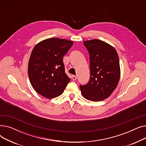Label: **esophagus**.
<instances>
[{
  "instance_id": "1",
  "label": "esophagus",
  "mask_w": 146,
  "mask_h": 146,
  "mask_svg": "<svg viewBox=\"0 0 146 146\" xmlns=\"http://www.w3.org/2000/svg\"><path fill=\"white\" fill-rule=\"evenodd\" d=\"M72 79L73 80H76V79H77V77H76V76H72Z\"/></svg>"
}]
</instances>
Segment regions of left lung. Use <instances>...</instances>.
<instances>
[{"label":"left lung","mask_w":146,"mask_h":146,"mask_svg":"<svg viewBox=\"0 0 146 146\" xmlns=\"http://www.w3.org/2000/svg\"><path fill=\"white\" fill-rule=\"evenodd\" d=\"M89 54L90 78L80 86L83 96L89 101H101L116 89L120 78L118 53L112 45L94 39L83 42Z\"/></svg>","instance_id":"left-lung-1"}]
</instances>
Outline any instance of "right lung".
I'll use <instances>...</instances> for the list:
<instances>
[{"label":"right lung","instance_id":"obj_1","mask_svg":"<svg viewBox=\"0 0 146 146\" xmlns=\"http://www.w3.org/2000/svg\"><path fill=\"white\" fill-rule=\"evenodd\" d=\"M73 44L72 41L51 38L35 46L28 72L31 84L38 94L52 99L63 93L70 79L65 73L63 57Z\"/></svg>","mask_w":146,"mask_h":146}]
</instances>
